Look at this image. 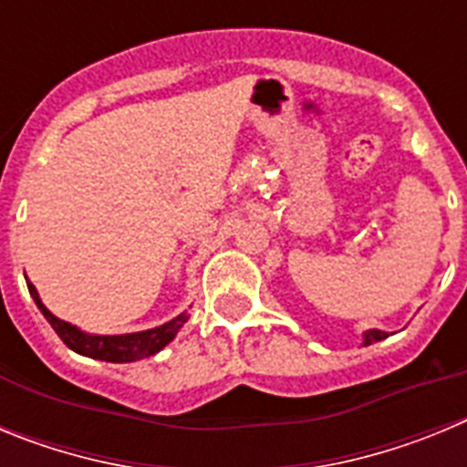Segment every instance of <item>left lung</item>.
Here are the masks:
<instances>
[{"label":"left lung","mask_w":467,"mask_h":467,"mask_svg":"<svg viewBox=\"0 0 467 467\" xmlns=\"http://www.w3.org/2000/svg\"><path fill=\"white\" fill-rule=\"evenodd\" d=\"M386 337H388V334H386V332H381V329H369V332L365 334V346L374 344V341L386 339Z\"/></svg>","instance_id":"obj_1"}]
</instances>
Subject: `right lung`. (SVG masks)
<instances>
[{
    "label": "right lung",
    "mask_w": 467,
    "mask_h": 467,
    "mask_svg": "<svg viewBox=\"0 0 467 467\" xmlns=\"http://www.w3.org/2000/svg\"><path fill=\"white\" fill-rule=\"evenodd\" d=\"M27 290H30L32 299L36 301L39 311L44 313L51 327L56 329V334L65 341L67 348H72L74 353L79 356L93 358V360H105V362H135L142 360V358H150L154 353H159L163 346L171 344L175 339V334L180 332L184 323H187V316H177L171 323L161 325V327L147 329V332H135V334H119V337H98V334H84L74 325L65 323L60 317L53 316L44 304H41L39 295H36L35 285L27 283Z\"/></svg>",
    "instance_id": "1"
}]
</instances>
